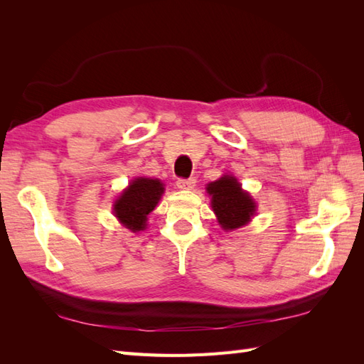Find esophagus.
I'll return each mask as SVG.
<instances>
[{
    "label": "esophagus",
    "instance_id": "34e87169",
    "mask_svg": "<svg viewBox=\"0 0 364 364\" xmlns=\"http://www.w3.org/2000/svg\"><path fill=\"white\" fill-rule=\"evenodd\" d=\"M176 186H178V188H181V190H193L196 186V179L194 178H188V179L181 178V179L176 181Z\"/></svg>",
    "mask_w": 364,
    "mask_h": 364
}]
</instances>
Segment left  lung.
<instances>
[{
    "instance_id": "1",
    "label": "left lung",
    "mask_w": 364,
    "mask_h": 364,
    "mask_svg": "<svg viewBox=\"0 0 364 364\" xmlns=\"http://www.w3.org/2000/svg\"><path fill=\"white\" fill-rule=\"evenodd\" d=\"M206 191L211 196V206L225 230L245 226L255 213V202L241 190V185L232 176L208 183Z\"/></svg>"
}]
</instances>
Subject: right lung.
Wrapping results in <instances>:
<instances>
[{"label":"right lung","instance_id":"right-lung-1","mask_svg":"<svg viewBox=\"0 0 364 364\" xmlns=\"http://www.w3.org/2000/svg\"><path fill=\"white\" fill-rule=\"evenodd\" d=\"M162 193L161 181L138 178L115 200L114 213L132 232H138L146 228L147 215L158 205Z\"/></svg>","mask_w":364,"mask_h":364}]
</instances>
